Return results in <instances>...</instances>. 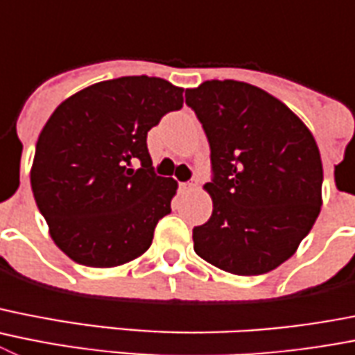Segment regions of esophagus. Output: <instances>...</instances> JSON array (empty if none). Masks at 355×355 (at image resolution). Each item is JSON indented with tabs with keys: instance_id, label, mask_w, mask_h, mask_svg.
<instances>
[{
	"instance_id": "esophagus-1",
	"label": "esophagus",
	"mask_w": 355,
	"mask_h": 355,
	"mask_svg": "<svg viewBox=\"0 0 355 355\" xmlns=\"http://www.w3.org/2000/svg\"><path fill=\"white\" fill-rule=\"evenodd\" d=\"M195 184L193 183H180V190L181 191H188V190H193Z\"/></svg>"
}]
</instances>
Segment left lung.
<instances>
[{
  "mask_svg": "<svg viewBox=\"0 0 355 355\" xmlns=\"http://www.w3.org/2000/svg\"><path fill=\"white\" fill-rule=\"evenodd\" d=\"M211 148L213 214L193 229L195 253L239 276L291 259L322 206L320 153L301 119L268 91L239 80L187 89Z\"/></svg>",
  "mask_w": 355,
  "mask_h": 355,
  "instance_id": "obj_1",
  "label": "left lung"
}]
</instances>
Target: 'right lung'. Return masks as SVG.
Masks as SVG:
<instances>
[{"instance_id":"right-lung-1","label":"right lung","mask_w":355,"mask_h":355,"mask_svg":"<svg viewBox=\"0 0 355 355\" xmlns=\"http://www.w3.org/2000/svg\"><path fill=\"white\" fill-rule=\"evenodd\" d=\"M181 107L183 87L160 77H119L71 95L45 123L31 190L52 241L77 264L118 268L151 246L178 183L153 172L146 139Z\"/></svg>"}]
</instances>
